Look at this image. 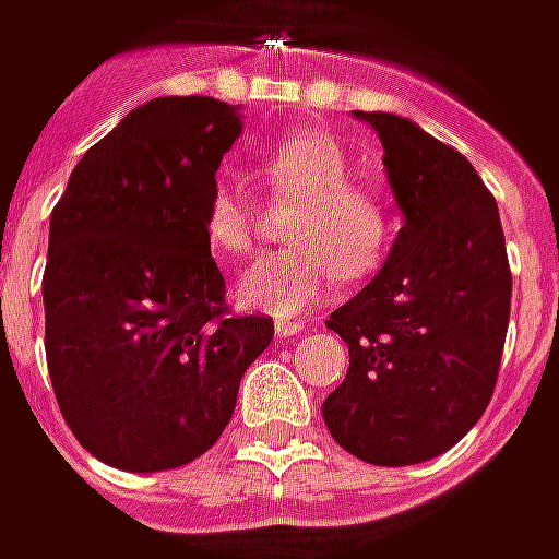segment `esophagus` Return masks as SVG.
<instances>
[{
	"label": "esophagus",
	"mask_w": 559,
	"mask_h": 559,
	"mask_svg": "<svg viewBox=\"0 0 559 559\" xmlns=\"http://www.w3.org/2000/svg\"><path fill=\"white\" fill-rule=\"evenodd\" d=\"M273 330H276V336H280V340H286V336H298V333L305 330V323L301 321H276V326H273Z\"/></svg>",
	"instance_id": "1"
}]
</instances>
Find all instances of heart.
<instances>
[{
	"mask_svg": "<svg viewBox=\"0 0 559 559\" xmlns=\"http://www.w3.org/2000/svg\"><path fill=\"white\" fill-rule=\"evenodd\" d=\"M273 191L298 198L286 238L293 248L248 266L236 295L245 308L295 318L330 293L336 276H365L380 266L393 216L386 201L352 182L346 147L326 131H295L254 156ZM204 241L216 258H241L254 245V210L233 179H216L201 216Z\"/></svg>",
	"mask_w": 559,
	"mask_h": 559,
	"instance_id": "heart-1",
	"label": "heart"
}]
</instances>
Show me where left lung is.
Listing matches in <instances>:
<instances>
[{
    "label": "left lung",
    "mask_w": 559,
    "mask_h": 559,
    "mask_svg": "<svg viewBox=\"0 0 559 559\" xmlns=\"http://www.w3.org/2000/svg\"><path fill=\"white\" fill-rule=\"evenodd\" d=\"M383 144L405 223L374 280L330 314L349 346L323 400L333 440L371 465L447 453L485 415L513 276L497 201L472 163L393 112H355Z\"/></svg>",
    "instance_id": "left-lung-1"
}]
</instances>
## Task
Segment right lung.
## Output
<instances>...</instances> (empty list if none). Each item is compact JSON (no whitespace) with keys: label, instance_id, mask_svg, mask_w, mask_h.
Masks as SVG:
<instances>
[{"label":"right lung","instance_id":"1","mask_svg":"<svg viewBox=\"0 0 559 559\" xmlns=\"http://www.w3.org/2000/svg\"><path fill=\"white\" fill-rule=\"evenodd\" d=\"M236 106L156 97L71 173L43 273L46 365L62 418L99 462L163 472L204 456L236 412L270 318H238L201 216Z\"/></svg>","mask_w":559,"mask_h":559}]
</instances>
